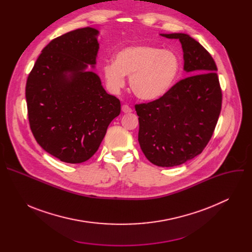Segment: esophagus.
Here are the masks:
<instances>
[{
    "label": "esophagus",
    "instance_id": "34e87169",
    "mask_svg": "<svg viewBox=\"0 0 252 252\" xmlns=\"http://www.w3.org/2000/svg\"><path fill=\"white\" fill-rule=\"evenodd\" d=\"M122 111H123L125 114H129V113L132 112V110L130 109V107H129L127 104H124V105L122 106Z\"/></svg>",
    "mask_w": 252,
    "mask_h": 252
}]
</instances>
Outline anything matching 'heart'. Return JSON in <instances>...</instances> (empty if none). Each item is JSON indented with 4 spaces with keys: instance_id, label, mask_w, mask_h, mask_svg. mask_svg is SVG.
<instances>
[{
    "instance_id": "obj_1",
    "label": "heart",
    "mask_w": 252,
    "mask_h": 252,
    "mask_svg": "<svg viewBox=\"0 0 252 252\" xmlns=\"http://www.w3.org/2000/svg\"><path fill=\"white\" fill-rule=\"evenodd\" d=\"M181 68V60L170 50L152 45H133L120 50L114 63L103 65V78L111 92L117 94L129 86L136 97L156 100L164 96L173 87Z\"/></svg>"
}]
</instances>
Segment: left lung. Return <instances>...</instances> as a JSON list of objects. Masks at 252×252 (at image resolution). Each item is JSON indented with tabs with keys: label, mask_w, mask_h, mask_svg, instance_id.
I'll list each match as a JSON object with an SVG mask.
<instances>
[{
	"label": "left lung",
	"mask_w": 252,
	"mask_h": 252,
	"mask_svg": "<svg viewBox=\"0 0 252 252\" xmlns=\"http://www.w3.org/2000/svg\"><path fill=\"white\" fill-rule=\"evenodd\" d=\"M160 35L181 42L184 69L190 76L164 96L134 107L142 153L152 163L169 167L201 154L218 124L222 94L217 64L197 41L183 32Z\"/></svg>",
	"instance_id": "1"
}]
</instances>
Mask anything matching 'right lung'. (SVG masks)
<instances>
[{
  "mask_svg": "<svg viewBox=\"0 0 252 252\" xmlns=\"http://www.w3.org/2000/svg\"><path fill=\"white\" fill-rule=\"evenodd\" d=\"M94 28L68 32L47 45L26 85L32 132L50 155L67 163L90 159L107 126L121 113V101L109 94L94 68L99 49Z\"/></svg>",
  "mask_w": 252,
  "mask_h": 252,
  "instance_id": "1",
  "label": "right lung"
}]
</instances>
